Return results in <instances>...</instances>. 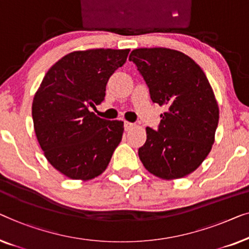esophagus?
Returning <instances> with one entry per match:
<instances>
[{
    "mask_svg": "<svg viewBox=\"0 0 249 249\" xmlns=\"http://www.w3.org/2000/svg\"><path fill=\"white\" fill-rule=\"evenodd\" d=\"M133 126H134V124L133 123H129V122H124L125 131H129V129H132Z\"/></svg>",
    "mask_w": 249,
    "mask_h": 249,
    "instance_id": "obj_1",
    "label": "esophagus"
}]
</instances>
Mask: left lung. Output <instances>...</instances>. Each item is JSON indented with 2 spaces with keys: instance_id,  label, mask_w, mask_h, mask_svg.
I'll return each mask as SVG.
<instances>
[{
  "instance_id": "left-lung-1",
  "label": "left lung",
  "mask_w": 249,
  "mask_h": 249,
  "mask_svg": "<svg viewBox=\"0 0 249 249\" xmlns=\"http://www.w3.org/2000/svg\"><path fill=\"white\" fill-rule=\"evenodd\" d=\"M153 103L167 108L158 129L146 127L139 149L143 166L162 179L187 176L211 151L219 107L209 80L187 55L169 48H139L129 55Z\"/></svg>"
}]
</instances>
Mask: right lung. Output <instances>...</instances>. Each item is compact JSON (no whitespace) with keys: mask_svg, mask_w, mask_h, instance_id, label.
Here are the masks:
<instances>
[{"mask_svg":"<svg viewBox=\"0 0 249 249\" xmlns=\"http://www.w3.org/2000/svg\"><path fill=\"white\" fill-rule=\"evenodd\" d=\"M129 50H89L65 55L48 70L33 101L36 136L52 166L72 179L89 180L106 169L122 141V121L91 113Z\"/></svg>","mask_w":249,"mask_h":249,"instance_id":"right-lung-1","label":"right lung"}]
</instances>
